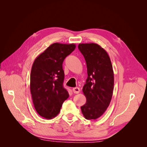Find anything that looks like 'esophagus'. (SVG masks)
<instances>
[{"label": "esophagus", "instance_id": "34e87169", "mask_svg": "<svg viewBox=\"0 0 147 147\" xmlns=\"http://www.w3.org/2000/svg\"><path fill=\"white\" fill-rule=\"evenodd\" d=\"M72 90H73L74 93H75V94H78L80 91L79 88H74Z\"/></svg>", "mask_w": 147, "mask_h": 147}]
</instances>
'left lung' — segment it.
Instances as JSON below:
<instances>
[{"instance_id": "obj_1", "label": "left lung", "mask_w": 147, "mask_h": 147, "mask_svg": "<svg viewBox=\"0 0 147 147\" xmlns=\"http://www.w3.org/2000/svg\"><path fill=\"white\" fill-rule=\"evenodd\" d=\"M79 50L86 61L88 78L83 88L86 98L81 107L86 119H96L105 112L112 99L114 74L108 53L98 44L80 43Z\"/></svg>"}]
</instances>
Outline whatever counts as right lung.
<instances>
[{
  "label": "right lung",
  "mask_w": 147,
  "mask_h": 147,
  "mask_svg": "<svg viewBox=\"0 0 147 147\" xmlns=\"http://www.w3.org/2000/svg\"><path fill=\"white\" fill-rule=\"evenodd\" d=\"M75 48L74 43H53L34 61L30 78V93L35 110L46 119L57 116L69 96L63 87V63Z\"/></svg>",
  "instance_id": "obj_1"
}]
</instances>
